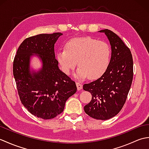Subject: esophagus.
Segmentation results:
<instances>
[{
    "label": "esophagus",
    "instance_id": "obj_1",
    "mask_svg": "<svg viewBox=\"0 0 149 149\" xmlns=\"http://www.w3.org/2000/svg\"><path fill=\"white\" fill-rule=\"evenodd\" d=\"M76 86L77 88V90H80L83 88V84L79 83H76Z\"/></svg>",
    "mask_w": 149,
    "mask_h": 149
}]
</instances>
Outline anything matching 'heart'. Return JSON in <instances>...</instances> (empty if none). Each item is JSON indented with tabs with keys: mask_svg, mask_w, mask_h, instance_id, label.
I'll list each match as a JSON object with an SVG mask.
<instances>
[{
	"mask_svg": "<svg viewBox=\"0 0 149 149\" xmlns=\"http://www.w3.org/2000/svg\"><path fill=\"white\" fill-rule=\"evenodd\" d=\"M111 56V50L107 43L91 37H81L68 41L66 49L58 50L57 59L65 74H68L78 61L79 68L75 76L79 79L88 77L94 79L105 73Z\"/></svg>",
	"mask_w": 149,
	"mask_h": 149,
	"instance_id": "1",
	"label": "heart"
}]
</instances>
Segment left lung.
Returning a JSON list of instances; mask_svg holds the SVG:
<instances>
[{"label":"left lung","mask_w":149,"mask_h":149,"mask_svg":"<svg viewBox=\"0 0 149 149\" xmlns=\"http://www.w3.org/2000/svg\"><path fill=\"white\" fill-rule=\"evenodd\" d=\"M99 32L105 33L109 41L111 61L102 76L83 85V90L92 95L84 110L91 118L106 120L116 116L124 105L133 78V60L130 49L118 35L108 29Z\"/></svg>","instance_id":"left-lung-1"}]
</instances>
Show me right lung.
Wrapping results in <instances>:
<instances>
[{
  "mask_svg": "<svg viewBox=\"0 0 149 149\" xmlns=\"http://www.w3.org/2000/svg\"><path fill=\"white\" fill-rule=\"evenodd\" d=\"M61 33L40 34L26 38L18 47L13 75L20 99L31 114L51 119L61 114L69 97L77 91L74 81L59 69L54 45ZM37 56L42 66L34 69L31 59Z\"/></svg>",
  "mask_w": 149,
  "mask_h": 149,
  "instance_id": "right-lung-1",
  "label": "right lung"
}]
</instances>
